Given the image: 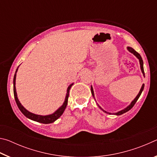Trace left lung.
Returning <instances> with one entry per match:
<instances>
[{"label":"left lung","instance_id":"1","mask_svg":"<svg viewBox=\"0 0 157 157\" xmlns=\"http://www.w3.org/2000/svg\"><path fill=\"white\" fill-rule=\"evenodd\" d=\"M127 50H129V51L131 52V53H132V54H134L135 56H136L138 59H139V62H140V69H141V71H142V73H143V75H145V73H144V69H143V59H142V57H141V56H140V54L139 53H138L136 50H134V49H133L132 48H131V47H127ZM144 86H145V84H143V85H142V86H141V89H140V91H139V94H138L137 95H136V97L134 98V100L132 101V102H131V104H130L129 106H127V107H126V108H124V109H123V110H121V111H118V112L117 113H109V112H107V111H105L104 109H103L102 108H101V107L100 106H99L98 105V107H99V108L101 110H102L103 111H104L105 113H109V114H114V115H116V116H120V115H122V114H123L124 113H126L127 111H129L130 109H131L134 107V105H135V103L136 102V101L138 100V99H139V97H140V94H141V93H142V91H143V89H144ZM91 94H92V95H93V97L94 98V99H95V97H94V89H93V87H92V86H91Z\"/></svg>","mask_w":157,"mask_h":157}]
</instances>
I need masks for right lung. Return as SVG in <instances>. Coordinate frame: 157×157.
<instances>
[{"label": "right lung", "mask_w": 157, "mask_h": 157, "mask_svg": "<svg viewBox=\"0 0 157 157\" xmlns=\"http://www.w3.org/2000/svg\"><path fill=\"white\" fill-rule=\"evenodd\" d=\"M18 66L17 68V70H16V72H15L14 76V80H13V84H14V99H15L16 102H17V105L18 106V109H20V111L22 112L23 115H24L25 117H27L28 118L30 119V120H33L34 121L38 122V123H44V124H49V123H53V122H55V121L57 120V119L62 115L63 111H64L66 107V106H67L68 99V96H69V91H70L71 87L73 86V83L69 85V86L67 89V93H66V95L64 102H63V105L61 106V107L58 109L57 111H55L53 113L50 114V115H47V116L37 115V114H34L33 113L30 112V111H28L26 109L23 107V106L21 104V102H19V100H18V99L15 84H16V77H17V73Z\"/></svg>", "instance_id": "add662e5"}]
</instances>
